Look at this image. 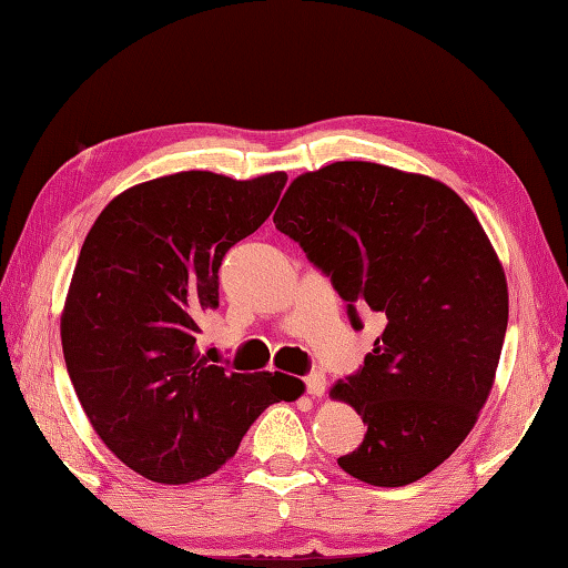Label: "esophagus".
Returning a JSON list of instances; mask_svg holds the SVG:
<instances>
[{"label":"esophagus","mask_w":568,"mask_h":568,"mask_svg":"<svg viewBox=\"0 0 568 568\" xmlns=\"http://www.w3.org/2000/svg\"><path fill=\"white\" fill-rule=\"evenodd\" d=\"M325 386H327V382H325V374H322V372H310L305 376V388L313 398H320L322 394H325Z\"/></svg>","instance_id":"obj_1"}]
</instances>
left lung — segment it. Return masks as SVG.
Instances as JSON below:
<instances>
[{
	"label": "left lung",
	"mask_w": 568,
	"mask_h": 568,
	"mask_svg": "<svg viewBox=\"0 0 568 568\" xmlns=\"http://www.w3.org/2000/svg\"><path fill=\"white\" fill-rule=\"evenodd\" d=\"M275 229L305 251L347 303L386 327L359 372L329 396L366 424L337 460L376 487L420 480L473 430L507 329V281L470 206L424 174L335 162L287 186Z\"/></svg>",
	"instance_id": "1"
}]
</instances>
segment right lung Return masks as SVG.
<instances>
[{
    "instance_id": "add662e5",
    "label": "right lung",
    "mask_w": 568,
    "mask_h": 568,
    "mask_svg": "<svg viewBox=\"0 0 568 568\" xmlns=\"http://www.w3.org/2000/svg\"><path fill=\"white\" fill-rule=\"evenodd\" d=\"M285 182L160 176L115 196L88 231L61 315L65 369L98 436L148 480L216 473L265 408L303 394L293 376L209 364L196 344L219 307L221 261L271 216Z\"/></svg>"
}]
</instances>
